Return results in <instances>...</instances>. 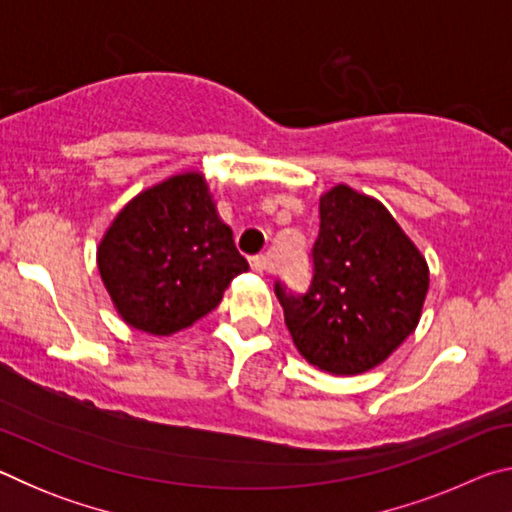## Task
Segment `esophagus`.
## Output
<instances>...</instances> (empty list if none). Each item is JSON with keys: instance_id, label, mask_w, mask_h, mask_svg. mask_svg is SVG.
Returning <instances> with one entry per match:
<instances>
[{"instance_id": "obj_1", "label": "esophagus", "mask_w": 512, "mask_h": 512, "mask_svg": "<svg viewBox=\"0 0 512 512\" xmlns=\"http://www.w3.org/2000/svg\"><path fill=\"white\" fill-rule=\"evenodd\" d=\"M250 266H253V271H257V273H266L268 271V257L266 255L250 257Z\"/></svg>"}]
</instances>
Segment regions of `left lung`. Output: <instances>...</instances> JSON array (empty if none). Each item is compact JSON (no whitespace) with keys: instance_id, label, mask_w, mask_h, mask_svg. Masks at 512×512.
Listing matches in <instances>:
<instances>
[{"instance_id":"1","label":"left lung","mask_w":512,"mask_h":512,"mask_svg":"<svg viewBox=\"0 0 512 512\" xmlns=\"http://www.w3.org/2000/svg\"><path fill=\"white\" fill-rule=\"evenodd\" d=\"M311 282H275L291 339L311 366L359 375L379 366L418 327L429 266L375 198L339 185L320 196Z\"/></svg>"}]
</instances>
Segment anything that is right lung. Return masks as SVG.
I'll use <instances>...</instances> for the list:
<instances>
[{
  "label": "right lung",
  "mask_w": 512,
  "mask_h": 512,
  "mask_svg": "<svg viewBox=\"0 0 512 512\" xmlns=\"http://www.w3.org/2000/svg\"><path fill=\"white\" fill-rule=\"evenodd\" d=\"M99 273L128 325L169 336L210 314L248 271L201 173H180L135 196L103 237Z\"/></svg>",
  "instance_id": "obj_1"
}]
</instances>
